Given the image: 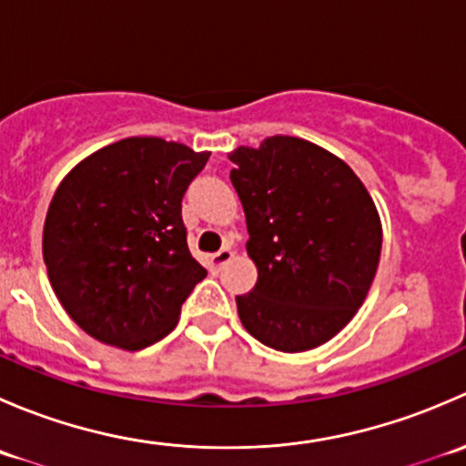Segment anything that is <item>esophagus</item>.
I'll return each instance as SVG.
<instances>
[{
    "label": "esophagus",
    "instance_id": "1",
    "mask_svg": "<svg viewBox=\"0 0 466 466\" xmlns=\"http://www.w3.org/2000/svg\"><path fill=\"white\" fill-rule=\"evenodd\" d=\"M234 259V252H232V248H223V250H218L216 252V255H211V266L214 268H223V266H228L229 261Z\"/></svg>",
    "mask_w": 466,
    "mask_h": 466
}]
</instances>
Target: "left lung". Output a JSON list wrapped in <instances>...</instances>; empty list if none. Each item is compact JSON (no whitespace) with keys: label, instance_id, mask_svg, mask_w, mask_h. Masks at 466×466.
<instances>
[{"label":"left lung","instance_id":"obj_1","mask_svg":"<svg viewBox=\"0 0 466 466\" xmlns=\"http://www.w3.org/2000/svg\"><path fill=\"white\" fill-rule=\"evenodd\" d=\"M228 157L259 272L237 298L241 324L286 354L324 345L359 313L377 275L383 228L372 196L350 164L307 139L275 135Z\"/></svg>","mask_w":466,"mask_h":466}]
</instances>
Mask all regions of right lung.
<instances>
[{"mask_svg": "<svg viewBox=\"0 0 466 466\" xmlns=\"http://www.w3.org/2000/svg\"><path fill=\"white\" fill-rule=\"evenodd\" d=\"M209 150L128 137L94 150L56 189L42 259L67 316L98 342L139 351L162 340L207 270L191 257L182 196Z\"/></svg>", "mask_w": 466, "mask_h": 466, "instance_id": "right-lung-1", "label": "right lung"}]
</instances>
